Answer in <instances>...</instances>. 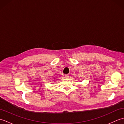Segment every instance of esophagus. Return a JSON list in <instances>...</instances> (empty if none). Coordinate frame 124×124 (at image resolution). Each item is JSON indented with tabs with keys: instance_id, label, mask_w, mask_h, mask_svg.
I'll list each match as a JSON object with an SVG mask.
<instances>
[{
	"instance_id": "34e87169",
	"label": "esophagus",
	"mask_w": 124,
	"mask_h": 124,
	"mask_svg": "<svg viewBox=\"0 0 124 124\" xmlns=\"http://www.w3.org/2000/svg\"><path fill=\"white\" fill-rule=\"evenodd\" d=\"M65 78L66 79H68L69 78V75H66L65 76Z\"/></svg>"
}]
</instances>
